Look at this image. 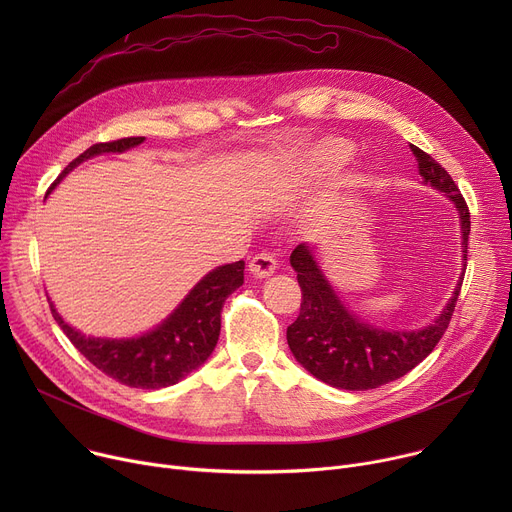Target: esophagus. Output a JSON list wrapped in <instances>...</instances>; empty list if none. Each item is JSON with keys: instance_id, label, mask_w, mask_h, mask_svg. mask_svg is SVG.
<instances>
[{"instance_id": "1", "label": "esophagus", "mask_w": 512, "mask_h": 512, "mask_svg": "<svg viewBox=\"0 0 512 512\" xmlns=\"http://www.w3.org/2000/svg\"><path fill=\"white\" fill-rule=\"evenodd\" d=\"M275 269H277V261L267 253H259L249 261V273L257 279L271 277L275 273Z\"/></svg>"}]
</instances>
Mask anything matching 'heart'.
Listing matches in <instances>:
<instances>
[{"mask_svg":"<svg viewBox=\"0 0 512 512\" xmlns=\"http://www.w3.org/2000/svg\"><path fill=\"white\" fill-rule=\"evenodd\" d=\"M352 158V145L344 139L320 141L308 154L306 164L316 170H334Z\"/></svg>","mask_w":512,"mask_h":512,"instance_id":"obj_1","label":"heart"}]
</instances>
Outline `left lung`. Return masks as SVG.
Returning a JSON list of instances; mask_svg holds the SVG:
<instances>
[{"label": "left lung", "instance_id": "8db88e82", "mask_svg": "<svg viewBox=\"0 0 512 512\" xmlns=\"http://www.w3.org/2000/svg\"><path fill=\"white\" fill-rule=\"evenodd\" d=\"M419 176L425 186L442 192L456 208L462 239V273L448 304L423 328L391 330L362 320L352 312L330 283L318 259L314 243H302L289 257L302 287L298 320L287 328V344L302 367L322 383L346 389L369 391L401 379L435 348L444 336L464 279L470 212L452 176L423 150L411 145Z\"/></svg>", "mask_w": 512, "mask_h": 512}]
</instances>
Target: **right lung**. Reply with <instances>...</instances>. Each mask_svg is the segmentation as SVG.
<instances>
[{
  "label": "right lung",
  "mask_w": 512,
  "mask_h": 512,
  "mask_svg": "<svg viewBox=\"0 0 512 512\" xmlns=\"http://www.w3.org/2000/svg\"><path fill=\"white\" fill-rule=\"evenodd\" d=\"M145 137H123L109 143H95L77 160H72L48 194L83 162L103 154H123L137 148ZM245 261L218 265L208 271L184 300L152 330L129 338L87 336L72 328L48 298L50 312L68 340L107 377L135 389H164L180 383L210 358L218 334L225 300L243 285Z\"/></svg>",
  "instance_id": "1"
}]
</instances>
